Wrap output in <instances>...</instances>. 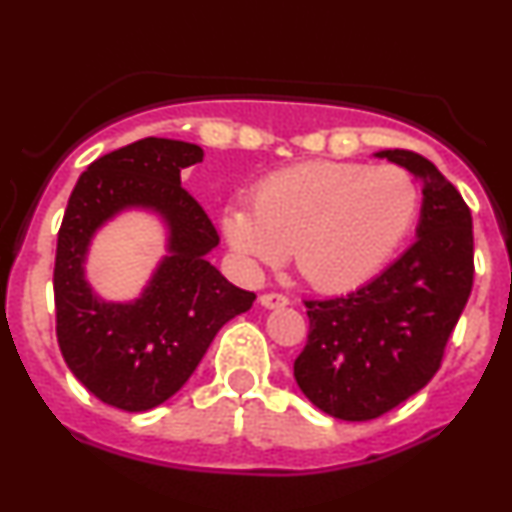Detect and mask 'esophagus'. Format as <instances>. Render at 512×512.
I'll list each match as a JSON object with an SVG mask.
<instances>
[{
    "mask_svg": "<svg viewBox=\"0 0 512 512\" xmlns=\"http://www.w3.org/2000/svg\"><path fill=\"white\" fill-rule=\"evenodd\" d=\"M260 303L264 308H284V305H289V296H284V293H262Z\"/></svg>",
    "mask_w": 512,
    "mask_h": 512,
    "instance_id": "1",
    "label": "esophagus"
}]
</instances>
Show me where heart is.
<instances>
[{
    "label": "heart",
    "instance_id": "1",
    "mask_svg": "<svg viewBox=\"0 0 512 512\" xmlns=\"http://www.w3.org/2000/svg\"><path fill=\"white\" fill-rule=\"evenodd\" d=\"M419 187L397 166L313 161L264 178L252 209L223 214L231 248L250 267H293L317 291H349L373 279L407 238Z\"/></svg>",
    "mask_w": 512,
    "mask_h": 512
}]
</instances>
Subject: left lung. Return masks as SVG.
Wrapping results in <instances>:
<instances>
[{
	"mask_svg": "<svg viewBox=\"0 0 512 512\" xmlns=\"http://www.w3.org/2000/svg\"><path fill=\"white\" fill-rule=\"evenodd\" d=\"M375 156L424 180L419 238L361 289L305 301L308 344L293 363L303 395L342 421L378 419L431 383L474 281L472 211L455 185L414 151Z\"/></svg>",
	"mask_w": 512,
	"mask_h": 512,
	"instance_id": "1",
	"label": "left lung"
}]
</instances>
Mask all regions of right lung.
Masks as SVG:
<instances>
[{"mask_svg": "<svg viewBox=\"0 0 512 512\" xmlns=\"http://www.w3.org/2000/svg\"><path fill=\"white\" fill-rule=\"evenodd\" d=\"M202 158L197 144L139 139L93 161L64 211L52 276L57 342L76 380L115 409L146 411L173 397L216 332L255 301L207 260L219 233L180 185V170ZM132 206L167 221L169 255L137 302L110 304L85 281V252L105 220Z\"/></svg>", "mask_w": 512, "mask_h": 512, "instance_id": "1", "label": "right lung"}]
</instances>
